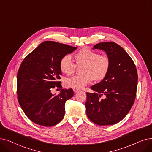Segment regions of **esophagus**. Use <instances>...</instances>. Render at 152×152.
<instances>
[{
    "instance_id": "obj_1",
    "label": "esophagus",
    "mask_w": 152,
    "mask_h": 152,
    "mask_svg": "<svg viewBox=\"0 0 152 152\" xmlns=\"http://www.w3.org/2000/svg\"><path fill=\"white\" fill-rule=\"evenodd\" d=\"M80 91V89H76V88H74L73 89V91L75 92H77V91Z\"/></svg>"
}]
</instances>
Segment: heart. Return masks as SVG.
<instances>
[{"label":"heart","instance_id":"b5f03b06","mask_svg":"<svg viewBox=\"0 0 152 152\" xmlns=\"http://www.w3.org/2000/svg\"><path fill=\"white\" fill-rule=\"evenodd\" d=\"M77 64H83L81 75H74L66 80L69 86L81 89L94 80L101 81L107 75L110 67L109 57L104 54H99L98 52L85 48L79 51L75 55ZM59 66L62 72L69 75L74 72L76 64L72 60L70 55H64L60 59Z\"/></svg>","mask_w":152,"mask_h":152}]
</instances>
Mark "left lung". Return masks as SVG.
Listing matches in <instances>:
<instances>
[{"mask_svg": "<svg viewBox=\"0 0 152 152\" xmlns=\"http://www.w3.org/2000/svg\"><path fill=\"white\" fill-rule=\"evenodd\" d=\"M94 49L106 52L110 60L107 75L91 86L85 106L89 119L99 125H113L126 116L134 103L138 75L132 59L120 45L112 42L96 44ZM102 95L105 98L101 99Z\"/></svg>", "mask_w": 152, "mask_h": 152, "instance_id": "left-lung-1", "label": "left lung"}]
</instances>
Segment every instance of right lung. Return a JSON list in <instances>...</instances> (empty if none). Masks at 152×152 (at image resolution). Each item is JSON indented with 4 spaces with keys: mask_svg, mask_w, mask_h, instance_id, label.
Returning a JSON list of instances; mask_svg holds the SVG:
<instances>
[{
    "mask_svg": "<svg viewBox=\"0 0 152 152\" xmlns=\"http://www.w3.org/2000/svg\"><path fill=\"white\" fill-rule=\"evenodd\" d=\"M76 47L53 41L42 43L26 56L17 72V94L25 114L34 123L52 127L64 116L65 102L73 96L72 89H61L53 95L55 88L62 89L60 59Z\"/></svg>",
    "mask_w": 152,
    "mask_h": 152,
    "instance_id": "obj_1",
    "label": "right lung"
}]
</instances>
